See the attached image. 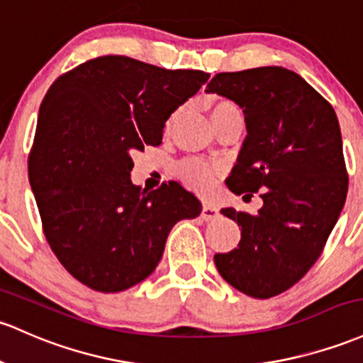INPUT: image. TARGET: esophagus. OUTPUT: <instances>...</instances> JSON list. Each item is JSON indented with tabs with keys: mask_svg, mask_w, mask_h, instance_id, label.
I'll return each mask as SVG.
<instances>
[{
	"mask_svg": "<svg viewBox=\"0 0 363 363\" xmlns=\"http://www.w3.org/2000/svg\"><path fill=\"white\" fill-rule=\"evenodd\" d=\"M218 217V208L215 205H212V203H205L203 205V210H201V218L203 220H213V218Z\"/></svg>",
	"mask_w": 363,
	"mask_h": 363,
	"instance_id": "34e87169",
	"label": "esophagus"
}]
</instances>
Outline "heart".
Masks as SVG:
<instances>
[{
    "label": "heart",
    "instance_id": "1",
    "mask_svg": "<svg viewBox=\"0 0 363 363\" xmlns=\"http://www.w3.org/2000/svg\"><path fill=\"white\" fill-rule=\"evenodd\" d=\"M181 110L174 111L172 117L167 122V127H170L175 122V118L179 117ZM241 113L240 108H238L236 103H233L230 99L218 98L212 101V106H210V115H212V122L222 121V118L230 117V115ZM179 175H181L182 181L189 186V188L201 191V193H208L210 189L215 186V181H217L218 169L217 167L208 165V163L200 162V160H189L184 162L181 167H179Z\"/></svg>",
    "mask_w": 363,
    "mask_h": 363
}]
</instances>
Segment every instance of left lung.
Instances as JSON below:
<instances>
[{
	"instance_id": "1",
	"label": "left lung",
	"mask_w": 363,
	"mask_h": 363,
	"mask_svg": "<svg viewBox=\"0 0 363 363\" xmlns=\"http://www.w3.org/2000/svg\"><path fill=\"white\" fill-rule=\"evenodd\" d=\"M205 91L233 99L245 113L248 136L227 188L264 191L257 215L220 210L241 225V241L213 262L238 291L272 298L315 264L345 206L348 174L336 111L282 67L222 72Z\"/></svg>"
}]
</instances>
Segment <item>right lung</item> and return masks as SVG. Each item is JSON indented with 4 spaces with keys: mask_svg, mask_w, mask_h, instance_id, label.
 I'll use <instances>...</instances> for the list:
<instances>
[{
    "mask_svg": "<svg viewBox=\"0 0 363 363\" xmlns=\"http://www.w3.org/2000/svg\"><path fill=\"white\" fill-rule=\"evenodd\" d=\"M210 74L106 55L60 75L41 103L29 181L60 264L99 293L136 286L157 269L170 229L201 203L179 182H130V155L162 143L167 118Z\"/></svg>",
    "mask_w": 363,
    "mask_h": 363,
    "instance_id": "right-lung-1",
    "label": "right lung"
}]
</instances>
